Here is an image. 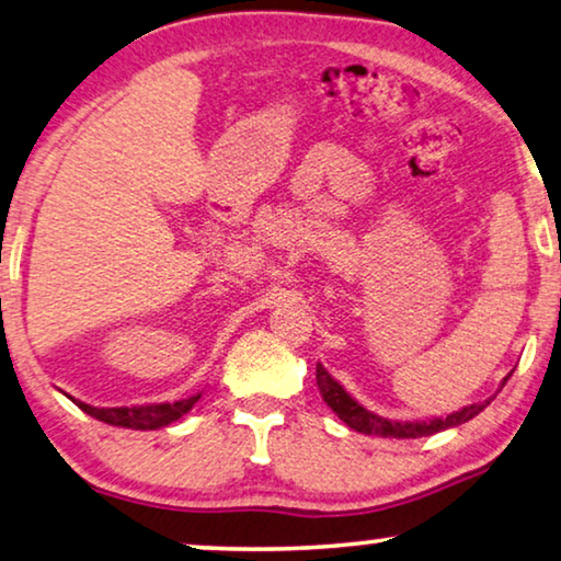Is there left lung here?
I'll return each instance as SVG.
<instances>
[{
  "label": "left lung",
  "instance_id": "1",
  "mask_svg": "<svg viewBox=\"0 0 561 561\" xmlns=\"http://www.w3.org/2000/svg\"><path fill=\"white\" fill-rule=\"evenodd\" d=\"M508 378H504V382ZM504 382H501V388H504ZM317 388H320L324 403H328L332 411L337 413L342 423H347L350 428L357 433H365V436H382V438L433 436V433H438V431L456 428V425L468 423L471 417L479 415L483 408L491 403V398H489V400H483V403L466 405V408H461V411L450 413L446 417H433V421H421V423H398V421H388V417L365 411V408L357 403L355 398L347 396V390L342 388L340 382L334 380L320 363H317Z\"/></svg>",
  "mask_w": 561,
  "mask_h": 561
}]
</instances>
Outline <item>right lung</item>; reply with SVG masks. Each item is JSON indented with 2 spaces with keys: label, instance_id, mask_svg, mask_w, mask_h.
Listing matches in <instances>:
<instances>
[{
  "label": "right lung",
  "instance_id": "add662e5",
  "mask_svg": "<svg viewBox=\"0 0 561 561\" xmlns=\"http://www.w3.org/2000/svg\"><path fill=\"white\" fill-rule=\"evenodd\" d=\"M198 398L201 392L198 396L175 400V403H153V405H133V408H93L88 403H80V400H75V403H78L88 415H93L107 425H118V428H133V431H156L173 421H179L181 415H186L191 408L196 405Z\"/></svg>",
  "mask_w": 561,
  "mask_h": 561
}]
</instances>
